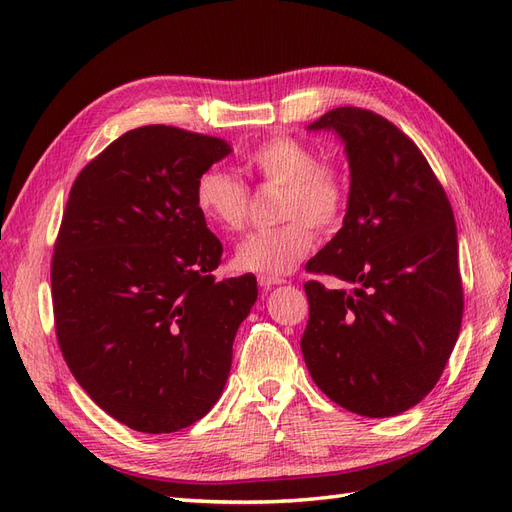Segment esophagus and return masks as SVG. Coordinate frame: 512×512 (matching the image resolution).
I'll return each instance as SVG.
<instances>
[{
	"instance_id": "34e87169",
	"label": "esophagus",
	"mask_w": 512,
	"mask_h": 512,
	"mask_svg": "<svg viewBox=\"0 0 512 512\" xmlns=\"http://www.w3.org/2000/svg\"><path fill=\"white\" fill-rule=\"evenodd\" d=\"M284 280H280V277H267V275H260L258 277V284L262 286V288H273V286H277V284H282Z\"/></svg>"
}]
</instances>
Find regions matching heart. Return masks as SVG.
Masks as SVG:
<instances>
[{"label": "heart", "mask_w": 512, "mask_h": 512, "mask_svg": "<svg viewBox=\"0 0 512 512\" xmlns=\"http://www.w3.org/2000/svg\"><path fill=\"white\" fill-rule=\"evenodd\" d=\"M250 173L265 183L280 185L277 228L258 230L235 252L239 271L280 277L299 267L314 245V232H333L344 222L348 185L342 170L320 160V153L294 136H271L245 156ZM196 209L211 228L239 232L250 215V190L228 170L207 168L194 188ZM310 225L307 227L306 224Z\"/></svg>", "instance_id": "obj_1"}]
</instances>
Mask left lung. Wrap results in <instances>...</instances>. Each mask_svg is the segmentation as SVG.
I'll use <instances>...</instances> for the list:
<instances>
[{
    "label": "left lung",
    "mask_w": 512,
    "mask_h": 512,
    "mask_svg": "<svg viewBox=\"0 0 512 512\" xmlns=\"http://www.w3.org/2000/svg\"><path fill=\"white\" fill-rule=\"evenodd\" d=\"M309 130L344 141L350 194L344 226L305 269L354 290L305 282L303 359L335 404L395 416L436 386L459 337L455 215L421 149L389 119L342 106Z\"/></svg>",
    "instance_id": "1"
}]
</instances>
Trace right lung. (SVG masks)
Returning <instances> with one entry per match:
<instances>
[{
	"mask_svg": "<svg viewBox=\"0 0 512 512\" xmlns=\"http://www.w3.org/2000/svg\"><path fill=\"white\" fill-rule=\"evenodd\" d=\"M173 126L130 130L72 183L51 262L55 333L85 393L115 421L173 433L220 399L256 277L215 282L222 243L194 203L230 153Z\"/></svg>",
	"mask_w": 512,
	"mask_h": 512,
	"instance_id": "obj_1",
	"label": "right lung"
}]
</instances>
